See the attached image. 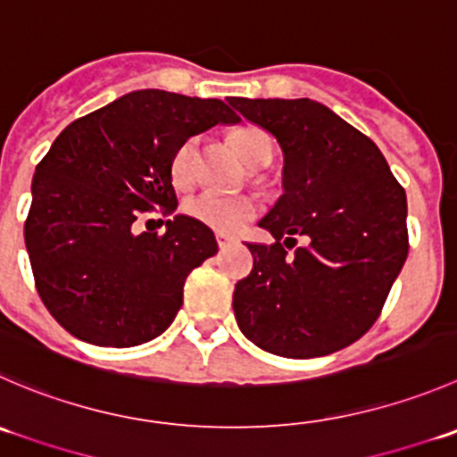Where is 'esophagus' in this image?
Wrapping results in <instances>:
<instances>
[{"label": "esophagus", "mask_w": 457, "mask_h": 457, "mask_svg": "<svg viewBox=\"0 0 457 457\" xmlns=\"http://www.w3.org/2000/svg\"><path fill=\"white\" fill-rule=\"evenodd\" d=\"M216 243H219L220 250H225V247H228L229 243H232V238L225 237V234H216Z\"/></svg>", "instance_id": "esophagus-1"}]
</instances>
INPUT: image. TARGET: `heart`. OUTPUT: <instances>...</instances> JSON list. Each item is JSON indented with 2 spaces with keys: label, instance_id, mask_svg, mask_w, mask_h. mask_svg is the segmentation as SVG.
Returning a JSON list of instances; mask_svg holds the SVG:
<instances>
[{
  "label": "heart",
  "instance_id": "1",
  "mask_svg": "<svg viewBox=\"0 0 457 457\" xmlns=\"http://www.w3.org/2000/svg\"><path fill=\"white\" fill-rule=\"evenodd\" d=\"M232 143L252 170L270 165L274 156L272 136L261 127H241V129L232 131ZM198 152H201V143L194 136L176 147L170 162L174 185L185 187V185L192 183L194 176H196ZM183 212L185 216L198 220L214 232L237 234L256 216V203L250 196H220L214 192H203L187 198Z\"/></svg>",
  "mask_w": 457,
  "mask_h": 457
}]
</instances>
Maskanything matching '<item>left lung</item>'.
I'll return each instance as SVG.
<instances>
[{"mask_svg": "<svg viewBox=\"0 0 457 457\" xmlns=\"http://www.w3.org/2000/svg\"><path fill=\"white\" fill-rule=\"evenodd\" d=\"M229 104L283 152V196L259 220L274 243H247L254 265L234 287L238 328L292 360L351 346L378 321L409 254L404 189L378 145L319 102Z\"/></svg>", "mask_w": 457, "mask_h": 457, "instance_id": "left-lung-1", "label": "left lung"}]
</instances>
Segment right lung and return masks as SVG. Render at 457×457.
Returning a JSON list of instances; mask_svg holds the SVG:
<instances>
[{"mask_svg":"<svg viewBox=\"0 0 457 457\" xmlns=\"http://www.w3.org/2000/svg\"><path fill=\"white\" fill-rule=\"evenodd\" d=\"M219 122H238L223 100L143 88L57 136L35 167L24 238L39 296L64 330L129 348L170 328L185 278L219 245L189 216L167 220L165 234H138L136 220L176 210L171 156Z\"/></svg>","mask_w":457,"mask_h":457,"instance_id":"1","label":"right lung"}]
</instances>
